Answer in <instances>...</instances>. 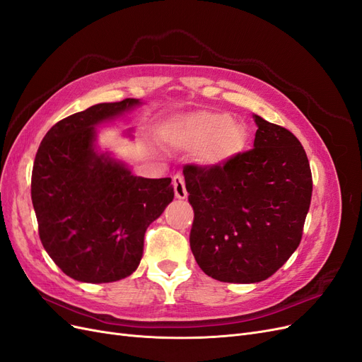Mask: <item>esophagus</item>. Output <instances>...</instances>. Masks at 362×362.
<instances>
[{
  "label": "esophagus",
  "mask_w": 362,
  "mask_h": 362,
  "mask_svg": "<svg viewBox=\"0 0 362 362\" xmlns=\"http://www.w3.org/2000/svg\"><path fill=\"white\" fill-rule=\"evenodd\" d=\"M173 190H175V198L185 199L187 198V190H185V182L182 175H175L173 177Z\"/></svg>",
  "instance_id": "34e87169"
}]
</instances>
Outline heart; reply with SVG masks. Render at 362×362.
Masks as SVG:
<instances>
[{"mask_svg": "<svg viewBox=\"0 0 362 362\" xmlns=\"http://www.w3.org/2000/svg\"><path fill=\"white\" fill-rule=\"evenodd\" d=\"M177 137L185 146L201 148L199 160L210 166L233 160L247 144L246 128L226 113L190 115L181 120Z\"/></svg>", "mask_w": 362, "mask_h": 362, "instance_id": "heart-1", "label": "heart"}]
</instances>
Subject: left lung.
Returning <instances> with one entry per match:
<instances>
[{
	"instance_id": "1",
	"label": "left lung",
	"mask_w": 362,
	"mask_h": 362,
	"mask_svg": "<svg viewBox=\"0 0 362 362\" xmlns=\"http://www.w3.org/2000/svg\"><path fill=\"white\" fill-rule=\"evenodd\" d=\"M254 148L218 166L185 164L190 247L217 281L270 278L298 249L313 194L308 157L287 128L255 115Z\"/></svg>"
}]
</instances>
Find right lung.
Returning <instances> with one entry per match:
<instances>
[{
    "label": "right lung",
    "mask_w": 362,
    "mask_h": 362,
    "mask_svg": "<svg viewBox=\"0 0 362 362\" xmlns=\"http://www.w3.org/2000/svg\"><path fill=\"white\" fill-rule=\"evenodd\" d=\"M139 104L127 98L64 117L37 149L31 201L39 237L52 261L75 281L129 276L144 255L146 228L173 199L170 178L136 177L95 148V127Z\"/></svg>",
    "instance_id": "obj_1"
}]
</instances>
